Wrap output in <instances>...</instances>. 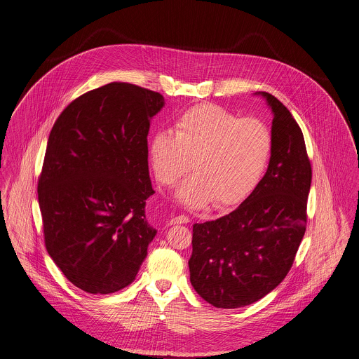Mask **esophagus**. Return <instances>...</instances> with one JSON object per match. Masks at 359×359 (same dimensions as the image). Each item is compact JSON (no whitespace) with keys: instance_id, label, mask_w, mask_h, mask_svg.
<instances>
[{"instance_id":"1","label":"esophagus","mask_w":359,"mask_h":359,"mask_svg":"<svg viewBox=\"0 0 359 359\" xmlns=\"http://www.w3.org/2000/svg\"><path fill=\"white\" fill-rule=\"evenodd\" d=\"M190 219L187 216H176L169 220V224H187Z\"/></svg>"}]
</instances>
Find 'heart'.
Returning a JSON list of instances; mask_svg holds the SVG:
<instances>
[{
	"label": "heart",
	"instance_id": "heart-1",
	"mask_svg": "<svg viewBox=\"0 0 359 359\" xmlns=\"http://www.w3.org/2000/svg\"><path fill=\"white\" fill-rule=\"evenodd\" d=\"M273 133L257 118H242L217 104L193 106L175 123V135L157 132L150 161L162 186H173L190 169L196 172L176 191L190 208L212 201L231 208L248 198L262 182L273 153Z\"/></svg>",
	"mask_w": 359,
	"mask_h": 359
}]
</instances>
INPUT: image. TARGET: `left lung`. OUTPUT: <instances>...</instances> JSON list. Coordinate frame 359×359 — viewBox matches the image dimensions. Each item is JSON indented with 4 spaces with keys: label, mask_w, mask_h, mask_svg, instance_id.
I'll return each instance as SVG.
<instances>
[{
    "label": "left lung",
    "mask_w": 359,
    "mask_h": 359,
    "mask_svg": "<svg viewBox=\"0 0 359 359\" xmlns=\"http://www.w3.org/2000/svg\"><path fill=\"white\" fill-rule=\"evenodd\" d=\"M273 110V153L256 190L236 210L193 226L190 280L217 309L249 306L289 273L307 226L311 162L290 111L267 92Z\"/></svg>",
    "instance_id": "left-lung-1"
}]
</instances>
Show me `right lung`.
<instances>
[{
    "label": "right lung",
    "instance_id": "obj_1",
    "mask_svg": "<svg viewBox=\"0 0 359 359\" xmlns=\"http://www.w3.org/2000/svg\"><path fill=\"white\" fill-rule=\"evenodd\" d=\"M163 96L111 82L73 100L55 121L39 177L43 241L65 277L88 293L133 282L157 231L147 135Z\"/></svg>",
    "mask_w": 359,
    "mask_h": 359
}]
</instances>
